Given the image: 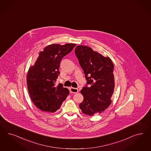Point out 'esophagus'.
<instances>
[{
  "label": "esophagus",
  "mask_w": 151,
  "mask_h": 151,
  "mask_svg": "<svg viewBox=\"0 0 151 151\" xmlns=\"http://www.w3.org/2000/svg\"><path fill=\"white\" fill-rule=\"evenodd\" d=\"M70 92L72 93H77L78 92V89L77 88H75L71 87L70 89Z\"/></svg>",
  "instance_id": "esophagus-1"
}]
</instances>
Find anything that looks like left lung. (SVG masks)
<instances>
[{
    "mask_svg": "<svg viewBox=\"0 0 151 151\" xmlns=\"http://www.w3.org/2000/svg\"><path fill=\"white\" fill-rule=\"evenodd\" d=\"M75 54L87 84L81 91L84 99L79 108L88 116L101 113L112 102L115 86L113 64L109 58L104 57L87 46H77Z\"/></svg>",
    "mask_w": 151,
    "mask_h": 151,
    "instance_id": "obj_1",
    "label": "left lung"
}]
</instances>
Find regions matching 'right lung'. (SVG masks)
Listing matches in <instances>:
<instances>
[{"instance_id": "add662e5", "label": "right lung", "mask_w": 151, "mask_h": 151, "mask_svg": "<svg viewBox=\"0 0 151 151\" xmlns=\"http://www.w3.org/2000/svg\"><path fill=\"white\" fill-rule=\"evenodd\" d=\"M76 44L49 45L41 51L27 76L29 96L35 106L42 111L56 112L69 94L67 88L55 83L63 57L69 53Z\"/></svg>"}]
</instances>
